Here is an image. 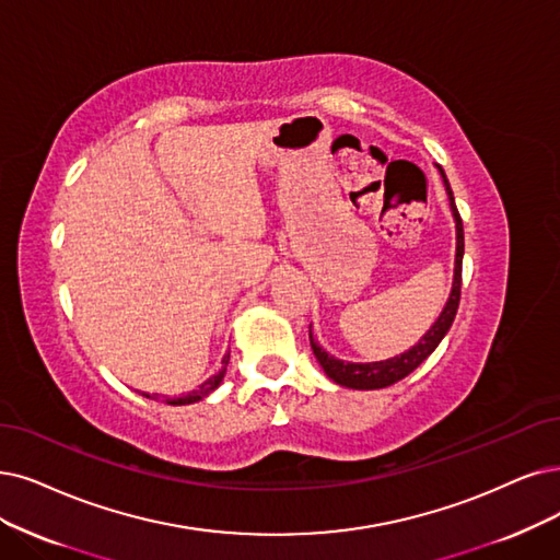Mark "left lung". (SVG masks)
Returning a JSON list of instances; mask_svg holds the SVG:
<instances>
[{
  "label": "left lung",
  "mask_w": 560,
  "mask_h": 560,
  "mask_svg": "<svg viewBox=\"0 0 560 560\" xmlns=\"http://www.w3.org/2000/svg\"><path fill=\"white\" fill-rule=\"evenodd\" d=\"M443 184H445V192H448L451 199V211L455 218V230H457V253H455V278H453V289H451V299L445 303L443 312L439 315V319L434 322V326L422 335L418 340V345H413L409 351L399 353L395 358H388V361H378V363H347L340 361V358L330 355L328 351H324L315 338H312V328H310V347L315 351L319 365L324 368L326 376L332 378L335 384H340L345 388H355V390H376V388H386L397 384L399 378H405L407 374H411L424 358H428L439 342L445 338V332L451 330L457 307H459V296H462V257H464V228H462V218L459 211L455 207V197L451 190L448 178H445V172L439 167Z\"/></svg>",
  "instance_id": "8db88e82"
}]
</instances>
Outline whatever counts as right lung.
I'll use <instances>...</instances> for the list:
<instances>
[{
	"label": "right lung",
	"instance_id": "1",
	"mask_svg": "<svg viewBox=\"0 0 560 560\" xmlns=\"http://www.w3.org/2000/svg\"><path fill=\"white\" fill-rule=\"evenodd\" d=\"M228 363H230V353H225V358H222V368H220V372L218 374H213V376H209L207 382L199 386L197 390H192V393H188V395H184V397H174V399H167V405H176V407H182V405H192V401H199V399H205L207 395H211L218 386H220V382H222V376H225V372H228ZM144 397H151V399H159V395H149V393H144Z\"/></svg>",
	"mask_w": 560,
	"mask_h": 560
}]
</instances>
